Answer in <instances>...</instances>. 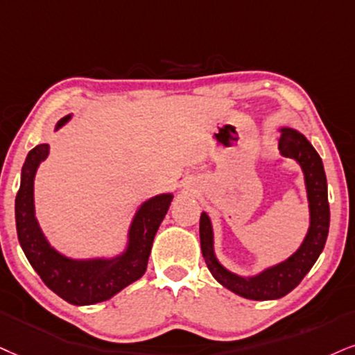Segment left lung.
<instances>
[{"label": "left lung", "mask_w": 355, "mask_h": 355, "mask_svg": "<svg viewBox=\"0 0 355 355\" xmlns=\"http://www.w3.org/2000/svg\"><path fill=\"white\" fill-rule=\"evenodd\" d=\"M278 138V150L283 156L291 157L301 166L304 174L306 194L309 204V229L300 248L279 263L268 266L253 277H242L227 270L217 260L214 250V229L207 212L200 214L199 235L202 257L212 277L227 290L247 300H278L295 290L306 277L324 248L329 232V202H327V181L321 157L308 138L298 130L283 126Z\"/></svg>", "instance_id": "1"}]
</instances>
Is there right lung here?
Here are the masks:
<instances>
[{"label":"right lung","mask_w":355,"mask_h":355,"mask_svg":"<svg viewBox=\"0 0 355 355\" xmlns=\"http://www.w3.org/2000/svg\"><path fill=\"white\" fill-rule=\"evenodd\" d=\"M72 115L64 116L55 131ZM49 156V144H37L26 156L21 186L16 196V230L26 258L57 296L76 306L110 300L144 275L153 240L171 205V192L157 194L139 205L128 229V242L120 255L112 258H71L57 252L42 234L34 209V178L39 164Z\"/></svg>","instance_id":"right-lung-1"}]
</instances>
